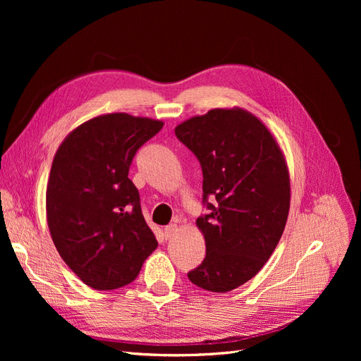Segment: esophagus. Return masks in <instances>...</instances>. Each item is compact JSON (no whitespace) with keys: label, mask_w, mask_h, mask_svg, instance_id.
Here are the masks:
<instances>
[{"label":"esophagus","mask_w":361,"mask_h":361,"mask_svg":"<svg viewBox=\"0 0 361 361\" xmlns=\"http://www.w3.org/2000/svg\"><path fill=\"white\" fill-rule=\"evenodd\" d=\"M177 230H178L177 224H169V225H166L165 230H164L165 237H166V238H171V237H173V235L177 233Z\"/></svg>","instance_id":"obj_1"}]
</instances>
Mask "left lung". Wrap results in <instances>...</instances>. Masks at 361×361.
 <instances>
[{
    "mask_svg": "<svg viewBox=\"0 0 361 361\" xmlns=\"http://www.w3.org/2000/svg\"><path fill=\"white\" fill-rule=\"evenodd\" d=\"M176 136L200 162L207 211L196 221L206 256L187 276L203 290L231 291L263 268L286 228V159L269 130L238 108L187 120Z\"/></svg>",
    "mask_w": 361,
    "mask_h": 361,
    "instance_id": "1",
    "label": "left lung"
}]
</instances>
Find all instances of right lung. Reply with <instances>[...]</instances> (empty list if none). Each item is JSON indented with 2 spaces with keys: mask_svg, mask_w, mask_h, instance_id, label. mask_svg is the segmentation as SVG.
<instances>
[{
  "mask_svg": "<svg viewBox=\"0 0 361 361\" xmlns=\"http://www.w3.org/2000/svg\"><path fill=\"white\" fill-rule=\"evenodd\" d=\"M164 123L106 114L73 130L52 161L47 219L67 267L94 290L133 282L157 249L128 169Z\"/></svg>",
  "mask_w": 361,
  "mask_h": 361,
  "instance_id": "add662e5",
  "label": "right lung"
}]
</instances>
